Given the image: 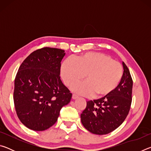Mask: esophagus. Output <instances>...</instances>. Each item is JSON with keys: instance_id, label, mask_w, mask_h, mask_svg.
<instances>
[{"instance_id": "obj_1", "label": "esophagus", "mask_w": 151, "mask_h": 151, "mask_svg": "<svg viewBox=\"0 0 151 151\" xmlns=\"http://www.w3.org/2000/svg\"><path fill=\"white\" fill-rule=\"evenodd\" d=\"M78 97V96L77 95V94H73V99H77Z\"/></svg>"}]
</instances>
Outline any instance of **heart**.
Masks as SVG:
<instances>
[{"instance_id": "obj_1", "label": "heart", "mask_w": 151, "mask_h": 151, "mask_svg": "<svg viewBox=\"0 0 151 151\" xmlns=\"http://www.w3.org/2000/svg\"><path fill=\"white\" fill-rule=\"evenodd\" d=\"M64 83L71 86L83 79L86 82L73 86V90L83 95L97 97L106 96L119 85L122 75L121 65L101 52H88L76 58L68 59L61 67Z\"/></svg>"}]
</instances>
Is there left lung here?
Returning <instances> with one entry per match:
<instances>
[{
    "label": "left lung",
    "mask_w": 151,
    "mask_h": 151,
    "mask_svg": "<svg viewBox=\"0 0 151 151\" xmlns=\"http://www.w3.org/2000/svg\"><path fill=\"white\" fill-rule=\"evenodd\" d=\"M122 65L123 75L116 88L101 99L86 101V108L81 114V122L92 133L102 135L114 131L129 114L133 82L124 62Z\"/></svg>",
    "instance_id": "left-lung-1"
}]
</instances>
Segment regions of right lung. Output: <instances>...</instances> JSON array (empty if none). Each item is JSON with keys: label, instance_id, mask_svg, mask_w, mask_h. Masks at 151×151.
I'll use <instances>...</instances> for the list:
<instances>
[{"label": "right lung", "instance_id": "right-lung-1", "mask_svg": "<svg viewBox=\"0 0 151 151\" xmlns=\"http://www.w3.org/2000/svg\"><path fill=\"white\" fill-rule=\"evenodd\" d=\"M65 50L44 47L32 52L20 66L14 79V104L22 124L36 131L52 127L72 93L60 80Z\"/></svg>", "mask_w": 151, "mask_h": 151}]
</instances>
